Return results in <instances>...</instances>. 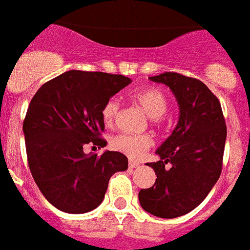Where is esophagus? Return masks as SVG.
<instances>
[{
  "label": "esophagus",
  "mask_w": 250,
  "mask_h": 250,
  "mask_svg": "<svg viewBox=\"0 0 250 250\" xmlns=\"http://www.w3.org/2000/svg\"><path fill=\"white\" fill-rule=\"evenodd\" d=\"M128 167L129 168H137V167H140V164H137V162H132V161H131V162L128 164Z\"/></svg>",
  "instance_id": "esophagus-1"
}]
</instances>
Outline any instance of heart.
Listing matches in <instances>:
<instances>
[{
  "label": "heart",
  "mask_w": 250,
  "mask_h": 250,
  "mask_svg": "<svg viewBox=\"0 0 250 250\" xmlns=\"http://www.w3.org/2000/svg\"><path fill=\"white\" fill-rule=\"evenodd\" d=\"M132 101L140 106L149 117L152 118L153 123L161 121V118L166 113L168 107V98L164 90L154 86L141 88L135 90L131 96ZM121 104L117 100H109L102 107V119L107 127H113L119 117ZM153 145V139L146 133L143 135H131L122 133L111 140V149L128 157L129 160H141Z\"/></svg>",
  "instance_id": "1"
}]
</instances>
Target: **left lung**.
Returning a JSON list of instances; mask_svg holds the SVG:
<instances>
[{
  "instance_id": "8db88e82",
  "label": "left lung",
  "mask_w": 250,
  "mask_h": 250,
  "mask_svg": "<svg viewBox=\"0 0 250 250\" xmlns=\"http://www.w3.org/2000/svg\"><path fill=\"white\" fill-rule=\"evenodd\" d=\"M172 90L179 105V121L172 133L157 149L154 186L139 192L141 208L160 218H176L197 208L221 176L227 128L221 102L194 78L178 72L150 76Z\"/></svg>"
}]
</instances>
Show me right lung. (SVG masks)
<instances>
[{
	"label": "right lung",
	"instance_id": "1",
	"mask_svg": "<svg viewBox=\"0 0 250 250\" xmlns=\"http://www.w3.org/2000/svg\"><path fill=\"white\" fill-rule=\"evenodd\" d=\"M131 83L123 75L71 70L40 86L23 122L27 160L33 180L53 206L64 213L96 209L111 175L128 168L119 152L85 154L92 143L104 148L102 107Z\"/></svg>",
	"mask_w": 250,
	"mask_h": 250
}]
</instances>
